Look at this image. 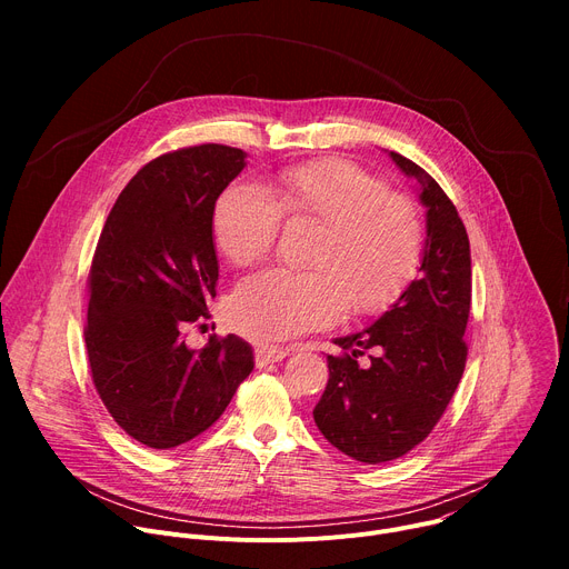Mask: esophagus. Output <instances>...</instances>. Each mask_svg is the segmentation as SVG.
<instances>
[{"label":"esophagus","mask_w":569,"mask_h":569,"mask_svg":"<svg viewBox=\"0 0 569 569\" xmlns=\"http://www.w3.org/2000/svg\"><path fill=\"white\" fill-rule=\"evenodd\" d=\"M290 351H292V347H283V345H261V347H257L254 358H257L259 367H266L272 362H281L286 356H290Z\"/></svg>","instance_id":"esophagus-1"}]
</instances>
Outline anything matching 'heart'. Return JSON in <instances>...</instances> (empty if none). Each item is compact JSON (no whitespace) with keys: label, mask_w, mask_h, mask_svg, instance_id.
Instances as JSON below:
<instances>
[{"label":"heart","mask_w":569,"mask_h":569,"mask_svg":"<svg viewBox=\"0 0 569 569\" xmlns=\"http://www.w3.org/2000/svg\"><path fill=\"white\" fill-rule=\"evenodd\" d=\"M281 216L319 222L306 257L310 270L266 268L236 286L227 317L250 338L329 327L347 308L373 315L412 281L423 254L417 204L347 159L288 167L263 189L227 187L211 213L216 248L233 266H250L272 250Z\"/></svg>","instance_id":"obj_1"}]
</instances>
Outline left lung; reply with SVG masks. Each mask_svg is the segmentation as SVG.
<instances>
[{
	"instance_id": "left-lung-1",
	"label": "left lung",
	"mask_w": 569,
	"mask_h": 569,
	"mask_svg": "<svg viewBox=\"0 0 569 569\" xmlns=\"http://www.w3.org/2000/svg\"><path fill=\"white\" fill-rule=\"evenodd\" d=\"M419 182L428 209L421 277L360 333L338 338L312 417L338 450L362 463L408 455L439 423L461 380L470 312V242L443 189L412 159L389 152ZM368 362H361V356Z\"/></svg>"
}]
</instances>
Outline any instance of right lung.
Instances as JSON below:
<instances>
[{
  "mask_svg": "<svg viewBox=\"0 0 569 569\" xmlns=\"http://www.w3.org/2000/svg\"><path fill=\"white\" fill-rule=\"evenodd\" d=\"M246 157L222 143L154 157L117 198L92 259V382L117 426L154 450L209 430L254 369L252 347L236 336H209L204 349L184 340L191 323L211 317V213Z\"/></svg>",
  "mask_w": 569,
  "mask_h": 569,
  "instance_id": "1",
  "label": "right lung"
}]
</instances>
